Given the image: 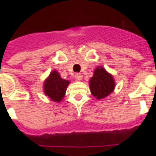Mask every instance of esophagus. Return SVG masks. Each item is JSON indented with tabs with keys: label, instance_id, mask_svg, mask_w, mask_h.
<instances>
[{
	"label": "esophagus",
	"instance_id": "34e87169",
	"mask_svg": "<svg viewBox=\"0 0 156 156\" xmlns=\"http://www.w3.org/2000/svg\"><path fill=\"white\" fill-rule=\"evenodd\" d=\"M74 78H75L76 81H81L83 79V75L81 74V73H75V75H74Z\"/></svg>",
	"mask_w": 156,
	"mask_h": 156
}]
</instances>
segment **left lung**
Returning a JSON list of instances; mask_svg holds the SVG:
<instances>
[{
	"mask_svg": "<svg viewBox=\"0 0 156 156\" xmlns=\"http://www.w3.org/2000/svg\"><path fill=\"white\" fill-rule=\"evenodd\" d=\"M89 87L91 95L97 100H102L112 93L116 83L113 76L100 66L95 69L94 75L89 80Z\"/></svg>",
	"mask_w": 156,
	"mask_h": 156,
	"instance_id": "8db88e82",
	"label": "left lung"
}]
</instances>
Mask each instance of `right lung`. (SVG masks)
Segmentation results:
<instances>
[{
	"instance_id": "right-lung-1",
	"label": "right lung",
	"mask_w": 156,
	"mask_h": 156,
	"mask_svg": "<svg viewBox=\"0 0 156 156\" xmlns=\"http://www.w3.org/2000/svg\"><path fill=\"white\" fill-rule=\"evenodd\" d=\"M70 82L61 77L58 71L52 70L44 83V93L54 102L59 103L63 100Z\"/></svg>"
}]
</instances>
